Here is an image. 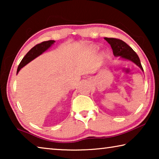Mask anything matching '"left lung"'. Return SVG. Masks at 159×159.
<instances>
[{
	"instance_id": "1",
	"label": "left lung",
	"mask_w": 159,
	"mask_h": 159,
	"mask_svg": "<svg viewBox=\"0 0 159 159\" xmlns=\"http://www.w3.org/2000/svg\"><path fill=\"white\" fill-rule=\"evenodd\" d=\"M104 39L111 45L115 57L120 56V58L133 61L142 69V71H144L138 55L127 43L114 38H104Z\"/></svg>"
}]
</instances>
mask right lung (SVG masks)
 <instances>
[{
  "instance_id": "1",
  "label": "right lung",
  "mask_w": 159,
  "mask_h": 159,
  "mask_svg": "<svg viewBox=\"0 0 159 159\" xmlns=\"http://www.w3.org/2000/svg\"><path fill=\"white\" fill-rule=\"evenodd\" d=\"M55 42V41L50 40V41L42 42L41 43L35 45L34 48H32L31 49L26 53V55L24 57L22 60H21L20 64H19L17 74H18V72L20 71V70L22 68V67L26 65V64L30 62L31 61L34 60L35 58H36L37 57H39V55H41V54L45 52V51H46L48 48H50L51 45L54 44Z\"/></svg>"
}]
</instances>
